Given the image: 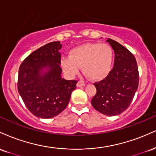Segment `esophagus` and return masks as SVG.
Wrapping results in <instances>:
<instances>
[{"mask_svg": "<svg viewBox=\"0 0 156 156\" xmlns=\"http://www.w3.org/2000/svg\"><path fill=\"white\" fill-rule=\"evenodd\" d=\"M86 85V83H84V82H83V81H78V83H77V86H78V87H80V86H84Z\"/></svg>", "mask_w": 156, "mask_h": 156, "instance_id": "34e87169", "label": "esophagus"}]
</instances>
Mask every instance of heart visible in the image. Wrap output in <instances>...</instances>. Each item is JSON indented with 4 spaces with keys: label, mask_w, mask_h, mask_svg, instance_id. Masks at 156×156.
Segmentation results:
<instances>
[{
    "label": "heart",
    "mask_w": 156,
    "mask_h": 156,
    "mask_svg": "<svg viewBox=\"0 0 156 156\" xmlns=\"http://www.w3.org/2000/svg\"><path fill=\"white\" fill-rule=\"evenodd\" d=\"M113 61V52L106 44H86L73 48L69 57L61 61L63 70L73 77L79 72L80 67L91 79L99 80L108 76Z\"/></svg>",
    "instance_id": "obj_1"
}]
</instances>
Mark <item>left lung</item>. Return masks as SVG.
<instances>
[{
  "label": "left lung",
  "mask_w": 156,
  "mask_h": 156,
  "mask_svg": "<svg viewBox=\"0 0 156 156\" xmlns=\"http://www.w3.org/2000/svg\"><path fill=\"white\" fill-rule=\"evenodd\" d=\"M115 53L114 67L108 76L94 83L97 93L91 99L95 110L105 115H117L130 105L139 85V71L134 56L119 43L108 38Z\"/></svg>",
  "instance_id": "obj_1"
}]
</instances>
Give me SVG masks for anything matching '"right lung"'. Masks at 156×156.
I'll use <instances>...</instances> for the list:
<instances>
[{
    "instance_id": "obj_1",
    "label": "right lung",
    "mask_w": 156,
    "mask_h": 156,
    "mask_svg": "<svg viewBox=\"0 0 156 156\" xmlns=\"http://www.w3.org/2000/svg\"><path fill=\"white\" fill-rule=\"evenodd\" d=\"M62 44L54 41L30 54L19 69L17 88L31 113L41 119L54 118L66 108L78 81L61 77Z\"/></svg>"
}]
</instances>
